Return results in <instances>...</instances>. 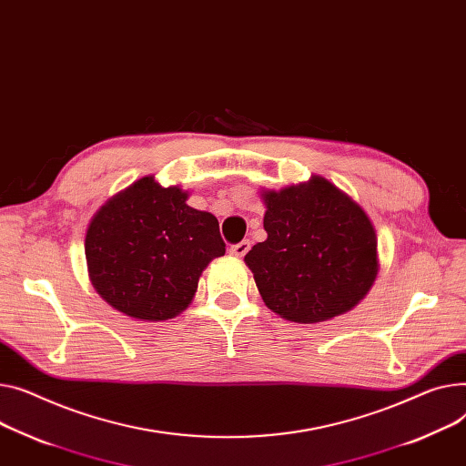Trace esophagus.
<instances>
[{
    "label": "esophagus",
    "instance_id": "1",
    "mask_svg": "<svg viewBox=\"0 0 466 466\" xmlns=\"http://www.w3.org/2000/svg\"><path fill=\"white\" fill-rule=\"evenodd\" d=\"M249 247H251L249 239H243V241H239V243L232 245L230 249H228V253H230L232 257H238V258H241V257H245V253H247V251H249Z\"/></svg>",
    "mask_w": 466,
    "mask_h": 466
}]
</instances>
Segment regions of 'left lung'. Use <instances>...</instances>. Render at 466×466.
Segmentation results:
<instances>
[{
	"mask_svg": "<svg viewBox=\"0 0 466 466\" xmlns=\"http://www.w3.org/2000/svg\"><path fill=\"white\" fill-rule=\"evenodd\" d=\"M268 238L245 255L264 303L281 319L317 324L345 315L375 285L379 241L365 209L322 176L262 189Z\"/></svg>",
	"mask_w": 466,
	"mask_h": 466,
	"instance_id": "left-lung-1",
	"label": "left lung"
}]
</instances>
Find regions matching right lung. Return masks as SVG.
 Returning a JSON list of instances; mask_svg holds the SVG:
<instances>
[{
    "mask_svg": "<svg viewBox=\"0 0 466 466\" xmlns=\"http://www.w3.org/2000/svg\"><path fill=\"white\" fill-rule=\"evenodd\" d=\"M189 191L144 176L91 217L84 251L93 289L116 311L144 322L177 317L202 271L225 255L219 221L187 204Z\"/></svg>",
    "mask_w": 466,
    "mask_h": 466,
    "instance_id": "1",
    "label": "right lung"
}]
</instances>
